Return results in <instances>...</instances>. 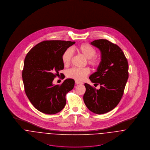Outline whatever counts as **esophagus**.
<instances>
[{
  "label": "esophagus",
  "instance_id": "1",
  "mask_svg": "<svg viewBox=\"0 0 150 150\" xmlns=\"http://www.w3.org/2000/svg\"><path fill=\"white\" fill-rule=\"evenodd\" d=\"M75 83H76L77 85H79V84H83V83L80 82V81H75Z\"/></svg>",
  "mask_w": 150,
  "mask_h": 150
}]
</instances>
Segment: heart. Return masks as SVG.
<instances>
[{"instance_id":"heart-1","label":"heart","mask_w":150,"mask_h":150,"mask_svg":"<svg viewBox=\"0 0 150 150\" xmlns=\"http://www.w3.org/2000/svg\"><path fill=\"white\" fill-rule=\"evenodd\" d=\"M76 50L80 54L83 55L88 60V64L94 67H97L100 64V60L97 57H95L96 50L91 45L88 44H81L76 47ZM73 56V50L68 48L62 55V61L65 66L69 65ZM90 70L88 67L76 68L73 67L67 70V76L69 78L73 79L78 81H83L89 74Z\"/></svg>"}]
</instances>
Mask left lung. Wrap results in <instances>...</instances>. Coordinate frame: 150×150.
Masks as SVG:
<instances>
[{
	"instance_id": "8db88e82",
	"label": "left lung",
	"mask_w": 150,
	"mask_h": 150,
	"mask_svg": "<svg viewBox=\"0 0 150 150\" xmlns=\"http://www.w3.org/2000/svg\"><path fill=\"white\" fill-rule=\"evenodd\" d=\"M91 44L100 50L102 59L97 71L89 79L95 84H100V88L96 89L85 83L83 99L90 111L102 114L114 109L120 102L128 79V62L117 44L106 39L96 40Z\"/></svg>"
}]
</instances>
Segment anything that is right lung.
Returning a JSON list of instances; mask_svg holds the SVG:
<instances>
[{"mask_svg": "<svg viewBox=\"0 0 150 150\" xmlns=\"http://www.w3.org/2000/svg\"><path fill=\"white\" fill-rule=\"evenodd\" d=\"M74 43L43 41L26 55L22 74L25 92L32 105L42 112L54 114L61 111L66 103V93L74 88L75 82L71 79L65 80L60 86L53 85L52 81L64 68V52Z\"/></svg>", "mask_w": 150, "mask_h": 150, "instance_id": "right-lung-1", "label": "right lung"}]
</instances>
